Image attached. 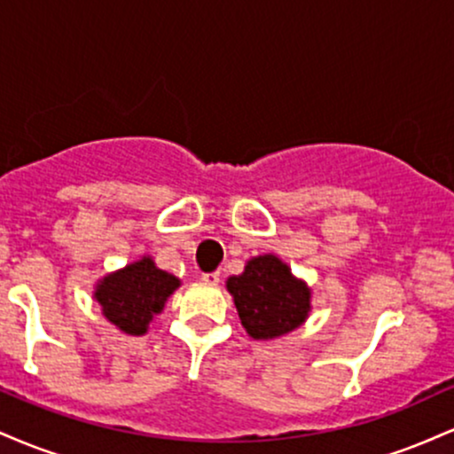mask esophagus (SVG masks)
I'll return each mask as SVG.
<instances>
[{
	"label": "esophagus",
	"mask_w": 454,
	"mask_h": 454,
	"mask_svg": "<svg viewBox=\"0 0 454 454\" xmlns=\"http://www.w3.org/2000/svg\"><path fill=\"white\" fill-rule=\"evenodd\" d=\"M200 279L205 281V284H213V286H215L217 281H220V273H202Z\"/></svg>",
	"instance_id": "esophagus-1"
}]
</instances>
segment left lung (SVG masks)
<instances>
[{
	"label": "left lung",
	"mask_w": 454,
	"mask_h": 454,
	"mask_svg": "<svg viewBox=\"0 0 454 454\" xmlns=\"http://www.w3.org/2000/svg\"><path fill=\"white\" fill-rule=\"evenodd\" d=\"M239 320L252 340H279L303 326L311 314V288L275 254L245 262L241 275L226 279Z\"/></svg>",
	"instance_id": "8db88e82"
}]
</instances>
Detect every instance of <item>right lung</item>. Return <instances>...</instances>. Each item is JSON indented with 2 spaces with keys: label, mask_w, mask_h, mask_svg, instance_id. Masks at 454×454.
Segmentation results:
<instances>
[{
  "label": "right lung",
  "mask_w": 454,
  "mask_h": 454,
  "mask_svg": "<svg viewBox=\"0 0 454 454\" xmlns=\"http://www.w3.org/2000/svg\"><path fill=\"white\" fill-rule=\"evenodd\" d=\"M181 286V279L161 270L151 256H140L126 267L113 270L93 286V299L102 316L126 335H147L155 316Z\"/></svg>",
  "instance_id": "1"
}]
</instances>
